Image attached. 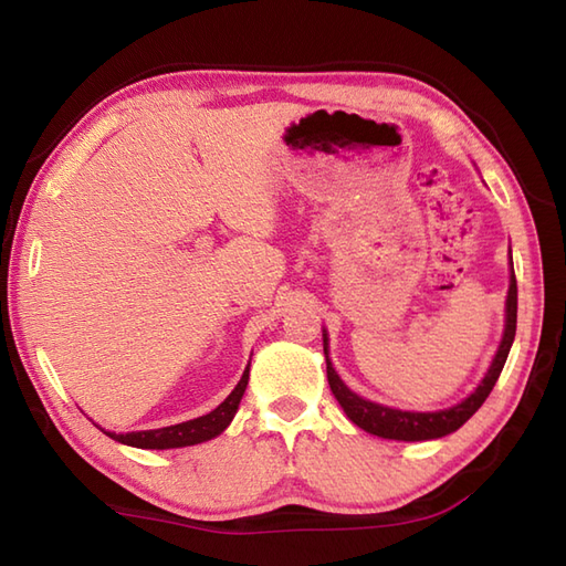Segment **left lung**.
<instances>
[{
	"mask_svg": "<svg viewBox=\"0 0 566 566\" xmlns=\"http://www.w3.org/2000/svg\"><path fill=\"white\" fill-rule=\"evenodd\" d=\"M516 311H518V286H516V274L514 265H511V284H509V296H506V327L502 345L496 349V357L490 366L488 376L482 378V384L475 388L470 398H465L461 405L449 407V410L441 412H402L392 410V407H384L359 398L357 392H352L343 378H339L333 369L331 359H327V337L323 339V352H325V364H327V384H331L333 396L337 402L343 405V410L359 429L374 433L380 439H396V441H427V439H441L446 433L461 429L468 419L475 415L482 402L488 400L492 392L499 374H502L509 349L514 345L516 337Z\"/></svg>",
	"mask_w": 566,
	"mask_h": 566,
	"instance_id": "8db88e82",
	"label": "left lung"
}]
</instances>
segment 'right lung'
Instances as JSON below:
<instances>
[{
  "label": "right lung",
  "instance_id": "right-lung-1",
  "mask_svg": "<svg viewBox=\"0 0 566 566\" xmlns=\"http://www.w3.org/2000/svg\"><path fill=\"white\" fill-rule=\"evenodd\" d=\"M248 374H251V364L245 366V371L239 380V386L231 390V396L223 400L217 410L209 415H202L190 422L164 427V429H149V431H129V433H108L111 439L135 446V449H180V446H195L219 437V433L229 427L235 410H239V402L248 386Z\"/></svg>",
  "mask_w": 566,
  "mask_h": 566
}]
</instances>
